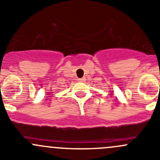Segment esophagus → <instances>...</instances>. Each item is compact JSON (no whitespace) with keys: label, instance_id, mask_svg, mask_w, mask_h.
<instances>
[{"label":"esophagus","instance_id":"34e87169","mask_svg":"<svg viewBox=\"0 0 160 160\" xmlns=\"http://www.w3.org/2000/svg\"><path fill=\"white\" fill-rule=\"evenodd\" d=\"M79 81H81V82H83L86 80V77H82V78H79L78 79Z\"/></svg>","mask_w":160,"mask_h":160}]
</instances>
